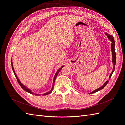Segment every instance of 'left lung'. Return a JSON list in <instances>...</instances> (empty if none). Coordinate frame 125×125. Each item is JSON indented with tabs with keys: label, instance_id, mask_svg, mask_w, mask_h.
I'll return each instance as SVG.
<instances>
[{
	"label": "left lung",
	"instance_id": "left-lung-1",
	"mask_svg": "<svg viewBox=\"0 0 125 125\" xmlns=\"http://www.w3.org/2000/svg\"><path fill=\"white\" fill-rule=\"evenodd\" d=\"M105 34L107 37L108 38L109 40L111 42V52H112V62H113V65H114V67H113V71L112 72H111V74H110L109 75V78L110 79L111 75H112L114 71L115 70V63H116V54H115V41H114V38L113 37V36L112 35H110L108 34H107V33H105ZM108 83V81H106L105 82V83L102 85V86L99 88H98L97 89H96L95 90H94L93 91L91 92V93H90V94H92V93H94L95 92H96L99 91L100 90H102L106 86V84Z\"/></svg>",
	"mask_w": 125,
	"mask_h": 125
}]
</instances>
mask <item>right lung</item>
<instances>
[{
    "instance_id": "1",
    "label": "right lung",
    "mask_w": 125,
    "mask_h": 125,
    "mask_svg": "<svg viewBox=\"0 0 125 125\" xmlns=\"http://www.w3.org/2000/svg\"><path fill=\"white\" fill-rule=\"evenodd\" d=\"M12 59H11V67H12V69L13 71H14V74H15V76H16V78H17V81H18L19 84H20V86L22 87V88L23 90H24L25 91L27 92H28V93H30V94H33V95H36V96H40V95L45 96V95H47L49 94L50 93H51L52 92V90H53V89H54V84H55V80H56V77H57V76L58 75V74L59 72H60V71L62 69V68L63 67H64V65H63V66H61L60 68H59V69L57 70V71L56 72V74H55V76H54V77L53 83H52V87L51 89L49 92H47L43 93V94H40L34 93V92H32L30 89H29L27 87H26L25 86H24V85L20 82V81L19 80V78H18V76H17V74H16V73H15V70H14V66H13V64H12Z\"/></svg>"
}]
</instances>
